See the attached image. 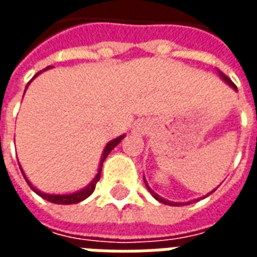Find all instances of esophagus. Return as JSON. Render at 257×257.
Masks as SVG:
<instances>
[{
  "instance_id": "esophagus-1",
  "label": "esophagus",
  "mask_w": 257,
  "mask_h": 257,
  "mask_svg": "<svg viewBox=\"0 0 257 257\" xmlns=\"http://www.w3.org/2000/svg\"><path fill=\"white\" fill-rule=\"evenodd\" d=\"M147 128H149L147 121H138V122L135 123V131L139 132V134H145L146 131H147Z\"/></svg>"
}]
</instances>
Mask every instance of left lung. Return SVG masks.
Returning <instances> with one entry per match:
<instances>
[{
    "mask_svg": "<svg viewBox=\"0 0 257 257\" xmlns=\"http://www.w3.org/2000/svg\"><path fill=\"white\" fill-rule=\"evenodd\" d=\"M219 74H220V77L223 79H224V81H226L227 84L230 85V86H231L232 89H235L237 90V86H235V85H234V82H232L231 79L228 78V77H226V75H224V74L221 73V71H219ZM145 179V178H143ZM145 183H146V187H147V190H149V191H150V194L151 195H153V197H154V198L157 199V201H160V202H162V204H167V205H172V206H180V205H184V204H191V202H171V201H168V199H165V198H162V197H160V195H157L156 193H154V191H153V190L150 189V186H149V184H147V182H146V179H145ZM213 191H215V190H213ZM210 194V193H209ZM209 194H208V195H209ZM208 195H206V197H208Z\"/></svg>",
    "mask_w": 257,
    "mask_h": 257,
    "instance_id": "obj_1",
    "label": "left lung"
}]
</instances>
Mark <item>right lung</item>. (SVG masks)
Here are the masks:
<instances>
[{
	"mask_svg": "<svg viewBox=\"0 0 257 257\" xmlns=\"http://www.w3.org/2000/svg\"><path fill=\"white\" fill-rule=\"evenodd\" d=\"M49 67H51V66H49ZM49 67H47L45 70H48ZM42 71H44V70H42ZM42 71H40V73H42ZM40 73H37L36 75H34V78H36L37 75H38ZM30 82H31V81H30ZM30 82H29V84H30ZM123 136H125V135H121V136H118L117 139H114V140H111V142H108V143H107V146L104 147V151H103V156H101L100 165H99V171H97V175H96L95 179H93V180H92V182H90V183L88 184V186H86L85 189L79 190V191H77V193L62 194V195H60V194L42 193V191H40L38 189H36V187H34V186H33L30 182H29V179L26 178V175H25V172H23V169H22V168H20V171H22V173H23V176H25L27 184H29L31 189H33V191H36V193L38 194L40 197H42L44 199H47V201L52 202V204H59V205L78 204V202L84 201L85 198H88L90 194L93 193V190H95V187H96V183H97V182H99V179H100V172H101V167H103V162H104V160H106V157L110 154V151H111L112 149H114V147H115V146H117L118 143H119V142L123 139ZM19 167H20V165H19Z\"/></svg>",
	"mask_w": 257,
	"mask_h": 257,
	"instance_id": "obj_1",
	"label": "right lung"
}]
</instances>
